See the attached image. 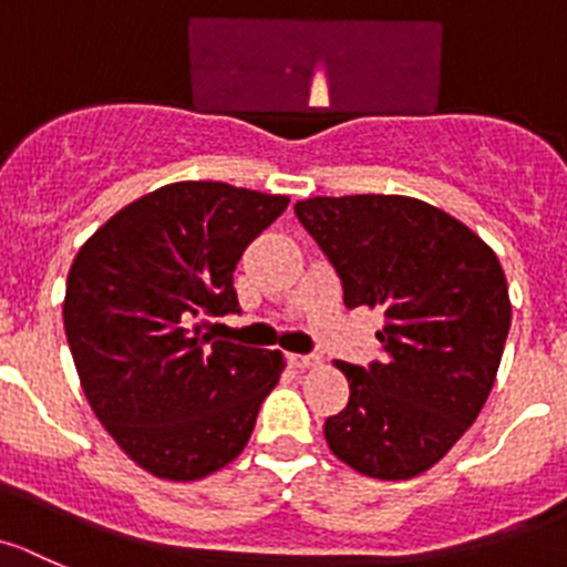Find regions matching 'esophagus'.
I'll return each mask as SVG.
<instances>
[{
  "mask_svg": "<svg viewBox=\"0 0 567 567\" xmlns=\"http://www.w3.org/2000/svg\"><path fill=\"white\" fill-rule=\"evenodd\" d=\"M290 363L296 369H310V367H319L321 358L319 355H290Z\"/></svg>",
  "mask_w": 567,
  "mask_h": 567,
  "instance_id": "34e87169",
  "label": "esophagus"
}]
</instances>
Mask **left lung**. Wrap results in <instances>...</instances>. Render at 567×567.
<instances>
[{"instance_id":"1","label":"left lung","mask_w":567,"mask_h":567,"mask_svg":"<svg viewBox=\"0 0 567 567\" xmlns=\"http://www.w3.org/2000/svg\"><path fill=\"white\" fill-rule=\"evenodd\" d=\"M293 212L336 268L343 305L383 310V361H336L349 403L327 416V444L369 478H414L489 396L512 324L504 268L475 231L405 195L308 198Z\"/></svg>"}]
</instances>
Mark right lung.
I'll return each mask as SVG.
<instances>
[{
	"label": "right lung",
	"mask_w": 567,
	"mask_h": 567,
	"mask_svg": "<svg viewBox=\"0 0 567 567\" xmlns=\"http://www.w3.org/2000/svg\"><path fill=\"white\" fill-rule=\"evenodd\" d=\"M288 206L224 182H178L116 212L69 268L63 327L86 400L158 478L195 481L240 456L277 385L279 349L212 338L240 313L235 268Z\"/></svg>",
	"instance_id": "obj_1"
}]
</instances>
